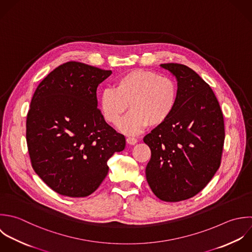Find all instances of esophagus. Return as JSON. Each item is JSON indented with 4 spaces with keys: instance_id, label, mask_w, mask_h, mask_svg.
Returning a JSON list of instances; mask_svg holds the SVG:
<instances>
[{
    "instance_id": "esophagus-1",
    "label": "esophagus",
    "mask_w": 252,
    "mask_h": 252,
    "mask_svg": "<svg viewBox=\"0 0 252 252\" xmlns=\"http://www.w3.org/2000/svg\"><path fill=\"white\" fill-rule=\"evenodd\" d=\"M126 142H127L129 145H134V144H136L137 139H136L135 137H127V138H126Z\"/></svg>"
}]
</instances>
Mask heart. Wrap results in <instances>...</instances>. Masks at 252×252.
Masks as SVG:
<instances>
[{
    "instance_id": "obj_1",
    "label": "heart",
    "mask_w": 252,
    "mask_h": 252,
    "mask_svg": "<svg viewBox=\"0 0 252 252\" xmlns=\"http://www.w3.org/2000/svg\"><path fill=\"white\" fill-rule=\"evenodd\" d=\"M178 102V86L170 77L146 69H132L119 76L115 88H106L100 95V107L107 122L117 125L128 109L131 112L119 128L127 134L142 131L150 125L167 122Z\"/></svg>"
}]
</instances>
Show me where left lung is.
<instances>
[{"mask_svg":"<svg viewBox=\"0 0 252 252\" xmlns=\"http://www.w3.org/2000/svg\"><path fill=\"white\" fill-rule=\"evenodd\" d=\"M178 81V102L170 119L144 136L151 149L147 183L161 200L178 202L201 191L218 171L224 118L211 87L190 67L162 63Z\"/></svg>","mask_w":252,"mask_h":252,"instance_id":"obj_1","label":"left lung"}]
</instances>
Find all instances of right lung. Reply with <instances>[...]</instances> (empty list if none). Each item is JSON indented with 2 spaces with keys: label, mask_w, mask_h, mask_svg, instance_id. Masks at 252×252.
<instances>
[{
  "label": "right lung",
  "mask_w": 252,
  "mask_h": 252,
  "mask_svg": "<svg viewBox=\"0 0 252 252\" xmlns=\"http://www.w3.org/2000/svg\"><path fill=\"white\" fill-rule=\"evenodd\" d=\"M111 74L67 62L51 71L33 94L26 119L32 168L61 195L93 193L108 175V159L126 147L125 136L97 109V87Z\"/></svg>",
  "instance_id": "add662e5"
}]
</instances>
